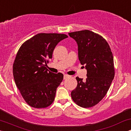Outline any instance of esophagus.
<instances>
[{"label": "esophagus", "mask_w": 131, "mask_h": 131, "mask_svg": "<svg viewBox=\"0 0 131 131\" xmlns=\"http://www.w3.org/2000/svg\"><path fill=\"white\" fill-rule=\"evenodd\" d=\"M69 77H70V76H69V75H67V74H64V79H67V78H68Z\"/></svg>", "instance_id": "obj_1"}]
</instances>
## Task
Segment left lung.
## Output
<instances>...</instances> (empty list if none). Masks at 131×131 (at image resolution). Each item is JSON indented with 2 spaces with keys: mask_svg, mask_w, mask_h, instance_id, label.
I'll return each instance as SVG.
<instances>
[{
  "mask_svg": "<svg viewBox=\"0 0 131 131\" xmlns=\"http://www.w3.org/2000/svg\"><path fill=\"white\" fill-rule=\"evenodd\" d=\"M78 46V57L87 70L85 80L76 77L78 85L71 93L72 99L81 107H92L108 91L115 77L113 53L108 43L99 34L89 30L68 33Z\"/></svg>",
  "mask_w": 131,
  "mask_h": 131,
  "instance_id": "8db88e82",
  "label": "left lung"
}]
</instances>
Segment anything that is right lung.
<instances>
[{"mask_svg": "<svg viewBox=\"0 0 131 131\" xmlns=\"http://www.w3.org/2000/svg\"><path fill=\"white\" fill-rule=\"evenodd\" d=\"M67 37L64 34L39 33L25 41L18 51L13 65V77L29 106L43 108L54 101L63 74L52 73L46 67L57 43Z\"/></svg>", "mask_w": 131, "mask_h": 131, "instance_id": "1", "label": "right lung"}]
</instances>
